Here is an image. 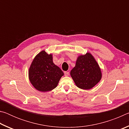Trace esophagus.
Instances as JSON below:
<instances>
[{"mask_svg": "<svg viewBox=\"0 0 129 129\" xmlns=\"http://www.w3.org/2000/svg\"><path fill=\"white\" fill-rule=\"evenodd\" d=\"M64 75L65 76H68L69 75V72H64Z\"/></svg>", "mask_w": 129, "mask_h": 129, "instance_id": "obj_1", "label": "esophagus"}]
</instances>
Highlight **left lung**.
Masks as SVG:
<instances>
[{
    "mask_svg": "<svg viewBox=\"0 0 129 129\" xmlns=\"http://www.w3.org/2000/svg\"><path fill=\"white\" fill-rule=\"evenodd\" d=\"M71 76L78 88L90 89L100 82L102 77L101 69L90 53L78 57Z\"/></svg>",
    "mask_w": 129,
    "mask_h": 129,
    "instance_id": "8db88e82",
    "label": "left lung"
}]
</instances>
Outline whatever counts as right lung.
Returning <instances> with one entry per match:
<instances>
[{"label":"right lung","mask_w":129,"mask_h":129,"mask_svg":"<svg viewBox=\"0 0 129 129\" xmlns=\"http://www.w3.org/2000/svg\"><path fill=\"white\" fill-rule=\"evenodd\" d=\"M28 75L34 88L45 92L53 90L57 86L64 73L53 63L52 54L42 51L34 58L29 69Z\"/></svg>","instance_id":"add662e5"}]
</instances>
